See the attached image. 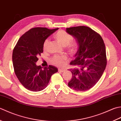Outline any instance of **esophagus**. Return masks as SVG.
Wrapping results in <instances>:
<instances>
[{
    "instance_id": "esophagus-1",
    "label": "esophagus",
    "mask_w": 121,
    "mask_h": 121,
    "mask_svg": "<svg viewBox=\"0 0 121 121\" xmlns=\"http://www.w3.org/2000/svg\"><path fill=\"white\" fill-rule=\"evenodd\" d=\"M58 71H60V72H64V71H65V69H60V68H58Z\"/></svg>"
}]
</instances>
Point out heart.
I'll return each instance as SVG.
<instances>
[{
    "label": "heart",
    "instance_id": "obj_1",
    "mask_svg": "<svg viewBox=\"0 0 121 121\" xmlns=\"http://www.w3.org/2000/svg\"><path fill=\"white\" fill-rule=\"evenodd\" d=\"M54 38L58 43L65 46L70 55H75L77 52L78 44L75 41H71L73 40V36L64 30H59L54 34ZM48 44L49 41L48 39L44 41L43 45L44 51L47 50ZM50 61L53 65L61 67L65 65L67 61V58L65 56H54L51 59Z\"/></svg>",
    "mask_w": 121,
    "mask_h": 121
}]
</instances>
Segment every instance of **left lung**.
Returning <instances> with one entry per match:
<instances>
[{"instance_id":"1","label":"left lung","mask_w":121,"mask_h":121,"mask_svg":"<svg viewBox=\"0 0 121 121\" xmlns=\"http://www.w3.org/2000/svg\"><path fill=\"white\" fill-rule=\"evenodd\" d=\"M66 32L76 39L78 50L70 64L72 78L68 86L76 91L93 87L103 74L107 64L105 44L102 37L86 26L70 27Z\"/></svg>"}]
</instances>
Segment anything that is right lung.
I'll list each match as a JSON object with an SVG mask.
<instances>
[{
  "label": "right lung",
  "instance_id": "right-lung-1",
  "mask_svg": "<svg viewBox=\"0 0 121 121\" xmlns=\"http://www.w3.org/2000/svg\"><path fill=\"white\" fill-rule=\"evenodd\" d=\"M58 29L32 28L20 38L14 46L12 53L14 73L20 82L29 90L36 92L45 89L52 75L58 71L52 65L42 69L35 64L43 52L44 41Z\"/></svg>",
  "mask_w": 121,
  "mask_h": 121
}]
</instances>
